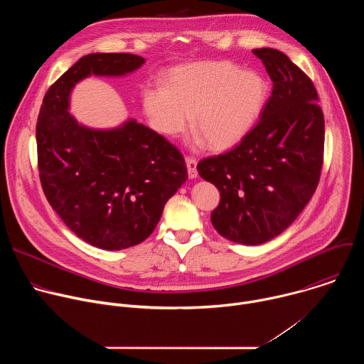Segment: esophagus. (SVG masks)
Returning <instances> with one entry per match:
<instances>
[{
	"label": "esophagus",
	"instance_id": "34e87169",
	"mask_svg": "<svg viewBox=\"0 0 364 364\" xmlns=\"http://www.w3.org/2000/svg\"><path fill=\"white\" fill-rule=\"evenodd\" d=\"M186 166H187V173L190 178L197 177V161L193 157H186Z\"/></svg>",
	"mask_w": 364,
	"mask_h": 364
}]
</instances>
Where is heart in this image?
<instances>
[{
	"mask_svg": "<svg viewBox=\"0 0 364 364\" xmlns=\"http://www.w3.org/2000/svg\"><path fill=\"white\" fill-rule=\"evenodd\" d=\"M268 96L267 80L229 62H200L171 69L164 86L145 85L142 109L152 129L174 138L193 115L197 142L228 149L240 142L261 115Z\"/></svg>",
	"mask_w": 364,
	"mask_h": 364,
	"instance_id": "obj_1",
	"label": "heart"
}]
</instances>
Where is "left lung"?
Listing matches in <instances>:
<instances>
[{"label":"left lung","mask_w":364,"mask_h":364,"mask_svg":"<svg viewBox=\"0 0 364 364\" xmlns=\"http://www.w3.org/2000/svg\"><path fill=\"white\" fill-rule=\"evenodd\" d=\"M274 82L257 125L233 149L197 164L220 191L212 225L226 239L262 245L313 197L323 167L324 115L311 79L275 48H255Z\"/></svg>","instance_id":"8db88e82"}]
</instances>
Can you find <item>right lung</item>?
<instances>
[{
  "label": "right lung",
  "instance_id": "1",
  "mask_svg": "<svg viewBox=\"0 0 364 364\" xmlns=\"http://www.w3.org/2000/svg\"><path fill=\"white\" fill-rule=\"evenodd\" d=\"M144 63L129 53L80 58L50 86L37 119L43 191L65 225L99 249L121 250L144 242L188 177L180 151L136 119L97 129L69 114L70 93L80 80L122 77Z\"/></svg>",
  "mask_w": 364,
  "mask_h": 364
}]
</instances>
